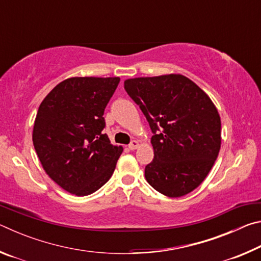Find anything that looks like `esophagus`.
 I'll use <instances>...</instances> for the list:
<instances>
[{
    "mask_svg": "<svg viewBox=\"0 0 261 261\" xmlns=\"http://www.w3.org/2000/svg\"><path fill=\"white\" fill-rule=\"evenodd\" d=\"M138 146H139V143L137 140H132L129 144V148L131 149V151H134V149H136Z\"/></svg>",
    "mask_w": 261,
    "mask_h": 261,
    "instance_id": "esophagus-1",
    "label": "esophagus"
}]
</instances>
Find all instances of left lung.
Segmentation results:
<instances>
[{
  "mask_svg": "<svg viewBox=\"0 0 261 261\" xmlns=\"http://www.w3.org/2000/svg\"><path fill=\"white\" fill-rule=\"evenodd\" d=\"M124 88L153 132L154 159L145 178L158 192L177 198L199 187L221 147L218 109L182 74L126 79Z\"/></svg>",
  "mask_w": 261,
  "mask_h": 261,
  "instance_id": "left-lung-1",
  "label": "left lung"
}]
</instances>
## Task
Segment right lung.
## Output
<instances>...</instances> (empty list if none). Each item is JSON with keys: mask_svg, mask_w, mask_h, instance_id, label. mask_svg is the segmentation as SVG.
Instances as JSON below:
<instances>
[{"mask_svg": "<svg viewBox=\"0 0 261 261\" xmlns=\"http://www.w3.org/2000/svg\"><path fill=\"white\" fill-rule=\"evenodd\" d=\"M118 77H72L48 93L38 109L33 145L43 169L56 184L83 197L112 177L122 146L102 130L105 108Z\"/></svg>", "mask_w": 261, "mask_h": 261, "instance_id": "right-lung-1", "label": "right lung"}]
</instances>
